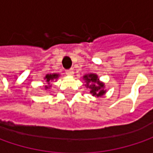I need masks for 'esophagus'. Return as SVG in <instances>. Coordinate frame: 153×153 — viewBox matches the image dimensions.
<instances>
[{"label":"esophagus","instance_id":"esophagus-1","mask_svg":"<svg viewBox=\"0 0 153 153\" xmlns=\"http://www.w3.org/2000/svg\"><path fill=\"white\" fill-rule=\"evenodd\" d=\"M65 73H66V75H68V76H73L74 71L72 70V69H71V70H67Z\"/></svg>","mask_w":153,"mask_h":153}]
</instances>
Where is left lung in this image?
Instances as JSON below:
<instances>
[{
  "instance_id": "obj_1",
  "label": "left lung",
  "mask_w": 153,
  "mask_h": 153,
  "mask_svg": "<svg viewBox=\"0 0 153 153\" xmlns=\"http://www.w3.org/2000/svg\"><path fill=\"white\" fill-rule=\"evenodd\" d=\"M83 79L85 81V86L89 88L90 94L95 97H101L105 94V83L100 82L96 74H88L83 76Z\"/></svg>"
}]
</instances>
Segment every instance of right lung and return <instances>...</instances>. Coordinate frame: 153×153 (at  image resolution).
Returning <instances> with one entry per match:
<instances>
[{"instance_id": "1", "label": "right lung", "mask_w": 153, "mask_h": 153, "mask_svg": "<svg viewBox=\"0 0 153 153\" xmlns=\"http://www.w3.org/2000/svg\"><path fill=\"white\" fill-rule=\"evenodd\" d=\"M59 74H57V73H53V74H48V75H46V76L44 77V79L46 80V82H48V85L45 86V89L47 90V89H49L51 88V82H53V80H57L59 78Z\"/></svg>"}]
</instances>
